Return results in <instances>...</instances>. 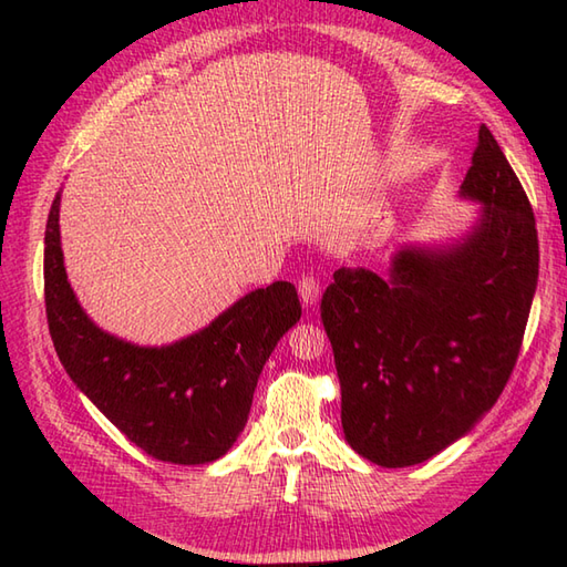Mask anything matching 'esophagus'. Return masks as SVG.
<instances>
[{
  "instance_id": "1",
  "label": "esophagus",
  "mask_w": 567,
  "mask_h": 567,
  "mask_svg": "<svg viewBox=\"0 0 567 567\" xmlns=\"http://www.w3.org/2000/svg\"><path fill=\"white\" fill-rule=\"evenodd\" d=\"M297 290H299V297H302L305 307H317L319 297H321V287H319V280H315V277L307 275V277H302V280H299Z\"/></svg>"
}]
</instances>
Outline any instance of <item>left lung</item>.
<instances>
[{
    "label": "left lung",
    "instance_id": "obj_1",
    "mask_svg": "<svg viewBox=\"0 0 567 567\" xmlns=\"http://www.w3.org/2000/svg\"><path fill=\"white\" fill-rule=\"evenodd\" d=\"M457 197L461 236L402 244L384 275L339 268L321 299L351 449L409 467L477 426L519 355L538 282L532 204L487 126Z\"/></svg>",
    "mask_w": 567,
    "mask_h": 567
}]
</instances>
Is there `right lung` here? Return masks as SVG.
<instances>
[{
	"label": "right lung",
	"mask_w": 567,
	"mask_h": 567,
	"mask_svg": "<svg viewBox=\"0 0 567 567\" xmlns=\"http://www.w3.org/2000/svg\"><path fill=\"white\" fill-rule=\"evenodd\" d=\"M45 315L78 390L155 461L207 465L244 431L262 365L302 317L292 282L244 295L207 327L141 346L104 331L72 290L60 248V192L45 224Z\"/></svg>",
	"instance_id": "1"
}]
</instances>
